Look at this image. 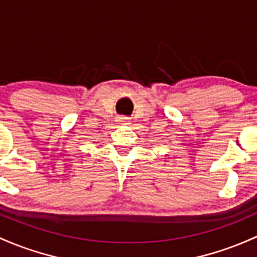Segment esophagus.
<instances>
[{"label": "esophagus", "mask_w": 257, "mask_h": 257, "mask_svg": "<svg viewBox=\"0 0 257 257\" xmlns=\"http://www.w3.org/2000/svg\"><path fill=\"white\" fill-rule=\"evenodd\" d=\"M125 119H126V118H124V117H119V122H125Z\"/></svg>", "instance_id": "esophagus-1"}]
</instances>
